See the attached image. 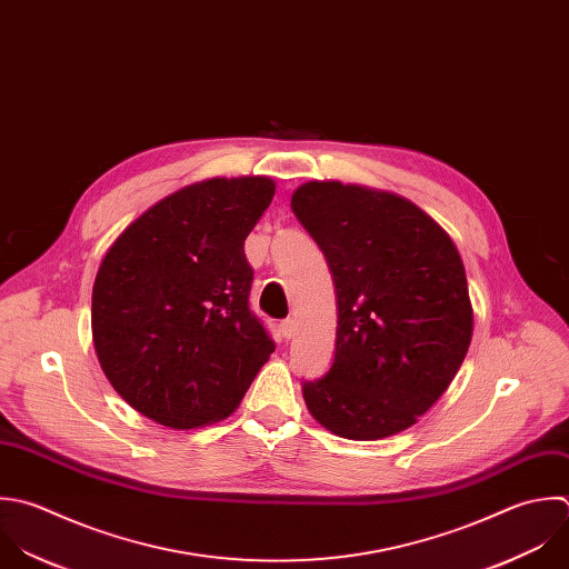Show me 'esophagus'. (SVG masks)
Segmentation results:
<instances>
[{
    "instance_id": "obj_1",
    "label": "esophagus",
    "mask_w": 569,
    "mask_h": 569,
    "mask_svg": "<svg viewBox=\"0 0 569 569\" xmlns=\"http://www.w3.org/2000/svg\"><path fill=\"white\" fill-rule=\"evenodd\" d=\"M295 332H297V321H295L292 317L283 319V321H281V335H283L286 339H292Z\"/></svg>"
}]
</instances>
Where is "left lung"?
<instances>
[{
  "label": "left lung",
  "instance_id": "left-lung-1",
  "mask_svg": "<svg viewBox=\"0 0 569 569\" xmlns=\"http://www.w3.org/2000/svg\"><path fill=\"white\" fill-rule=\"evenodd\" d=\"M292 212L323 250L337 288V350L303 383L310 415L352 441L386 439L426 415L457 377L475 328L450 234L395 192L308 181Z\"/></svg>",
  "mask_w": 569,
  "mask_h": 569
}]
</instances>
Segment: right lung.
<instances>
[{"label": "right lung", "mask_w": 569, "mask_h": 569, "mask_svg": "<svg viewBox=\"0 0 569 569\" xmlns=\"http://www.w3.org/2000/svg\"><path fill=\"white\" fill-rule=\"evenodd\" d=\"M274 197L270 177L190 183L137 217L92 286L103 375L139 415L172 430L230 417L274 352L250 312L243 241Z\"/></svg>", "instance_id": "obj_1"}]
</instances>
